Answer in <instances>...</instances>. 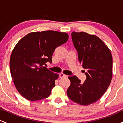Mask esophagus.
<instances>
[{
  "label": "esophagus",
  "instance_id": "esophagus-1",
  "mask_svg": "<svg viewBox=\"0 0 123 123\" xmlns=\"http://www.w3.org/2000/svg\"><path fill=\"white\" fill-rule=\"evenodd\" d=\"M60 77H61V78H63V77H67V76L66 75V74H63V73H60Z\"/></svg>",
  "mask_w": 123,
  "mask_h": 123
}]
</instances>
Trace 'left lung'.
Here are the masks:
<instances>
[{
    "label": "left lung",
    "instance_id": "left-lung-1",
    "mask_svg": "<svg viewBox=\"0 0 123 123\" xmlns=\"http://www.w3.org/2000/svg\"><path fill=\"white\" fill-rule=\"evenodd\" d=\"M71 35L79 62L87 70V79L82 83L76 76H69L67 95L73 102L87 106L99 99L109 86L113 74L112 55L98 36L84 32H73Z\"/></svg>",
    "mask_w": 123,
    "mask_h": 123
}]
</instances>
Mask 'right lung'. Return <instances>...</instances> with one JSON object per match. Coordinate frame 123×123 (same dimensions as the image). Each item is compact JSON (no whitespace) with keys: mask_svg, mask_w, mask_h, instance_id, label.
Listing matches in <instances>:
<instances>
[{"mask_svg":"<svg viewBox=\"0 0 123 123\" xmlns=\"http://www.w3.org/2000/svg\"><path fill=\"white\" fill-rule=\"evenodd\" d=\"M68 39L65 32L45 31L28 33L15 45L10 69L14 84L22 97L31 101L49 97L59 74L48 69L46 63L52 62L55 49Z\"/></svg>","mask_w":123,"mask_h":123,"instance_id":"add662e5","label":"right lung"}]
</instances>
